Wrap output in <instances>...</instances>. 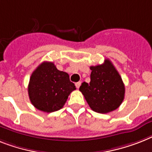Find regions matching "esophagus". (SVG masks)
<instances>
[{
  "mask_svg": "<svg viewBox=\"0 0 152 152\" xmlns=\"http://www.w3.org/2000/svg\"><path fill=\"white\" fill-rule=\"evenodd\" d=\"M76 88L77 89H79L80 88V85H81V82H77V83H76Z\"/></svg>",
  "mask_w": 152,
  "mask_h": 152,
  "instance_id": "34e87169",
  "label": "esophagus"
}]
</instances>
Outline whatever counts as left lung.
I'll use <instances>...</instances> for the list:
<instances>
[{
  "label": "left lung",
  "instance_id": "left-lung-1",
  "mask_svg": "<svg viewBox=\"0 0 152 152\" xmlns=\"http://www.w3.org/2000/svg\"><path fill=\"white\" fill-rule=\"evenodd\" d=\"M91 82H83L80 91L90 108L98 113H108L119 107L125 95L120 75L109 59L102 65L91 66Z\"/></svg>",
  "mask_w": 152,
  "mask_h": 152
}]
</instances>
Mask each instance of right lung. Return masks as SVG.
Segmentation results:
<instances>
[{
	"label": "right lung",
	"instance_id": "1",
	"mask_svg": "<svg viewBox=\"0 0 152 152\" xmlns=\"http://www.w3.org/2000/svg\"><path fill=\"white\" fill-rule=\"evenodd\" d=\"M76 90L69 74L57 69L53 62H42L29 79L28 94L38 110L53 112L61 109L71 92Z\"/></svg>",
	"mask_w": 152,
	"mask_h": 152
}]
</instances>
